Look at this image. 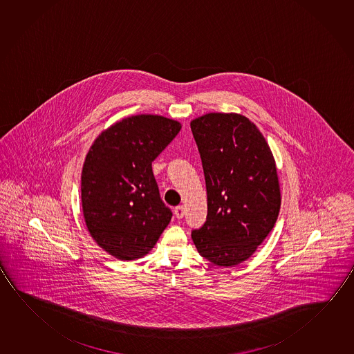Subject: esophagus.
<instances>
[{
    "mask_svg": "<svg viewBox=\"0 0 354 354\" xmlns=\"http://www.w3.org/2000/svg\"><path fill=\"white\" fill-rule=\"evenodd\" d=\"M175 217L178 218V219H181V218L184 217V214H185V208L184 206H178L175 208L174 211Z\"/></svg>",
    "mask_w": 354,
    "mask_h": 354,
    "instance_id": "34e87169",
    "label": "esophagus"
}]
</instances>
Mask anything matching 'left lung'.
Returning a JSON list of instances; mask_svg holds the SVG:
<instances>
[{
    "instance_id": "1",
    "label": "left lung",
    "mask_w": 354,
    "mask_h": 354,
    "mask_svg": "<svg viewBox=\"0 0 354 354\" xmlns=\"http://www.w3.org/2000/svg\"><path fill=\"white\" fill-rule=\"evenodd\" d=\"M201 156L207 219L191 238L202 257L222 267L248 260L274 227L281 207L277 167L255 124L235 113L191 121Z\"/></svg>"
}]
</instances>
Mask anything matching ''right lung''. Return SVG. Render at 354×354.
<instances>
[{"instance_id": "right-lung-1", "label": "right lung", "mask_w": 354, "mask_h": 354, "mask_svg": "<svg viewBox=\"0 0 354 354\" xmlns=\"http://www.w3.org/2000/svg\"><path fill=\"white\" fill-rule=\"evenodd\" d=\"M181 130L176 120L140 114L99 135L82 170V211L93 240L122 261L152 250L168 227L152 162Z\"/></svg>"}]
</instances>
